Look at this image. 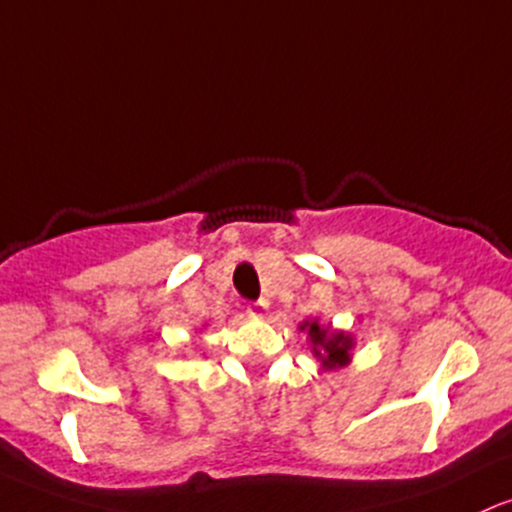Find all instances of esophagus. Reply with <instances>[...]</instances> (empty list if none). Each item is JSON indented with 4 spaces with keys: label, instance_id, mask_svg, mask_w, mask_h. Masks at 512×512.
<instances>
[{
    "label": "esophagus",
    "instance_id": "esophagus-1",
    "mask_svg": "<svg viewBox=\"0 0 512 512\" xmlns=\"http://www.w3.org/2000/svg\"><path fill=\"white\" fill-rule=\"evenodd\" d=\"M262 311H265V301H260V303H255V306H250L252 316H262Z\"/></svg>",
    "mask_w": 512,
    "mask_h": 512
}]
</instances>
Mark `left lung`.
I'll return each mask as SVG.
<instances>
[{
	"label": "left lung",
	"instance_id": "obj_1",
	"mask_svg": "<svg viewBox=\"0 0 512 512\" xmlns=\"http://www.w3.org/2000/svg\"><path fill=\"white\" fill-rule=\"evenodd\" d=\"M301 330H306L311 340L313 355L320 359L323 369H340L350 364L355 338L342 330H330V325H320L316 318L303 320Z\"/></svg>",
	"mask_w": 512,
	"mask_h": 512
}]
</instances>
